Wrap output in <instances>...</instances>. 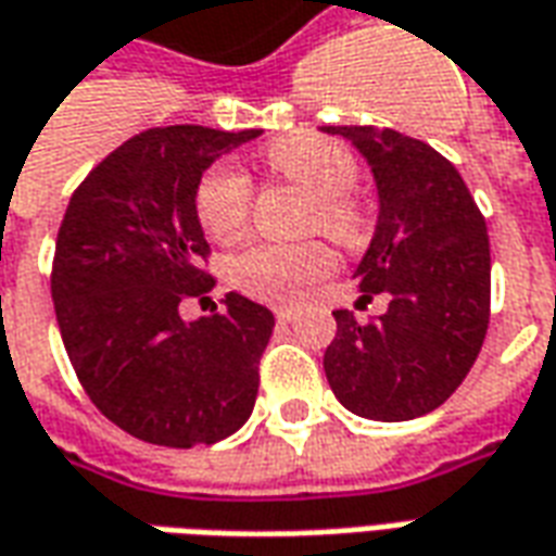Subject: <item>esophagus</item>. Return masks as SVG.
Returning a JSON list of instances; mask_svg holds the SVG:
<instances>
[{
	"mask_svg": "<svg viewBox=\"0 0 556 556\" xmlns=\"http://www.w3.org/2000/svg\"><path fill=\"white\" fill-rule=\"evenodd\" d=\"M274 316H277V321H291L294 318V306L274 304Z\"/></svg>",
	"mask_w": 556,
	"mask_h": 556,
	"instance_id": "34e87169",
	"label": "esophagus"
}]
</instances>
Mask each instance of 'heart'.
Returning a JSON list of instances; mask_svg holds the SVG:
<instances>
[{
	"label": "heart",
	"mask_w": 556,
	"mask_h": 556,
	"mask_svg": "<svg viewBox=\"0 0 556 556\" xmlns=\"http://www.w3.org/2000/svg\"><path fill=\"white\" fill-rule=\"evenodd\" d=\"M265 168L309 192L306 231H325L337 243H358L367 231V213L352 195L358 184V159L343 143L313 131H294L277 138L265 150ZM195 213L207 238L216 243H238L250 231L252 184L235 165H213L195 189ZM333 252L321 240L301 243H255L231 262L235 286L255 298H291L331 274Z\"/></svg>",
	"instance_id": "obj_1"
}]
</instances>
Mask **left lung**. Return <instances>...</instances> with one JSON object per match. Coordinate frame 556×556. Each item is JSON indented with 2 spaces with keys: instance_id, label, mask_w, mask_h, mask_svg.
<instances>
[{
  "instance_id": "8db88e82",
  "label": "left lung",
  "mask_w": 556,
  "mask_h": 556,
  "mask_svg": "<svg viewBox=\"0 0 556 556\" xmlns=\"http://www.w3.org/2000/svg\"><path fill=\"white\" fill-rule=\"evenodd\" d=\"M358 147L379 186V225L361 258V301L382 316L337 309L325 376L349 413L409 421L452 397L491 321V243L464 177L430 143L376 126H325Z\"/></svg>"
}]
</instances>
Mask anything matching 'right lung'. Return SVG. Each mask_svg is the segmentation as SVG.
<instances>
[{
  "label": "right lung",
  "mask_w": 556,
  "mask_h": 556,
  "mask_svg": "<svg viewBox=\"0 0 556 556\" xmlns=\"http://www.w3.org/2000/svg\"><path fill=\"white\" fill-rule=\"evenodd\" d=\"M258 129L156 126L77 186L62 216L50 291L62 343L96 409L135 440L192 448L247 425L274 313L238 291L184 321L211 247L195 213L201 174Z\"/></svg>",
  "instance_id": "add662e5"
}]
</instances>
